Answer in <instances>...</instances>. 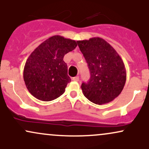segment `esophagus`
<instances>
[{"label":"esophagus","mask_w":149,"mask_h":149,"mask_svg":"<svg viewBox=\"0 0 149 149\" xmlns=\"http://www.w3.org/2000/svg\"><path fill=\"white\" fill-rule=\"evenodd\" d=\"M72 80H73V81H79V77L78 76L74 77V78H73Z\"/></svg>","instance_id":"34e87169"}]
</instances>
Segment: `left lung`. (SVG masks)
<instances>
[{
    "label": "left lung",
    "mask_w": 149,
    "mask_h": 149,
    "mask_svg": "<svg viewBox=\"0 0 149 149\" xmlns=\"http://www.w3.org/2000/svg\"><path fill=\"white\" fill-rule=\"evenodd\" d=\"M77 42L91 74L88 83H82L83 95L99 105L111 102L121 93L125 84L123 61L116 49L102 38Z\"/></svg>",
    "instance_id": "8db88e82"
}]
</instances>
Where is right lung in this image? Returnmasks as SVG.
Returning <instances> with one entry per match:
<instances>
[{
  "instance_id": "1",
  "label": "right lung",
  "mask_w": 149,
  "mask_h": 149,
  "mask_svg": "<svg viewBox=\"0 0 149 149\" xmlns=\"http://www.w3.org/2000/svg\"><path fill=\"white\" fill-rule=\"evenodd\" d=\"M75 40L53 36L42 42L28 57L24 68V80L34 97L49 102L60 97L71 78L63 59L76 47Z\"/></svg>"
}]
</instances>
